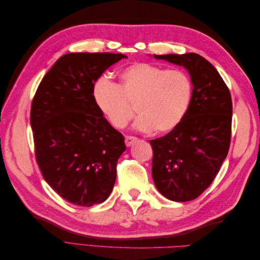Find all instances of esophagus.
Here are the masks:
<instances>
[{"instance_id": "obj_1", "label": "esophagus", "mask_w": 260, "mask_h": 260, "mask_svg": "<svg viewBox=\"0 0 260 260\" xmlns=\"http://www.w3.org/2000/svg\"><path fill=\"white\" fill-rule=\"evenodd\" d=\"M138 139L136 137H132V136H127L124 138V143L127 146H131L133 143L136 142Z\"/></svg>"}]
</instances>
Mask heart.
Instances as JSON below:
<instances>
[{
  "mask_svg": "<svg viewBox=\"0 0 260 260\" xmlns=\"http://www.w3.org/2000/svg\"><path fill=\"white\" fill-rule=\"evenodd\" d=\"M119 81L100 77L92 86V99L114 128L122 129L140 115L136 128L167 133L183 120L193 94L190 76L181 69H165L149 62H133L122 68Z\"/></svg>",
  "mask_w": 260,
  "mask_h": 260,
  "instance_id": "b5f03b06",
  "label": "heart"
}]
</instances>
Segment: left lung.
I'll use <instances>...</instances> for the list:
<instances>
[{
	"instance_id": "8db88e82",
	"label": "left lung",
	"mask_w": 260,
	"mask_h": 260,
	"mask_svg": "<svg viewBox=\"0 0 260 260\" xmlns=\"http://www.w3.org/2000/svg\"><path fill=\"white\" fill-rule=\"evenodd\" d=\"M190 73V107L176 129L151 140L152 176L165 198L175 202L198 199L216 178L231 142L232 100L221 76L195 53L154 55Z\"/></svg>"
}]
</instances>
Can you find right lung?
Masks as SVG:
<instances>
[{
    "label": "right lung",
    "instance_id": "right-lung-1",
    "mask_svg": "<svg viewBox=\"0 0 260 260\" xmlns=\"http://www.w3.org/2000/svg\"><path fill=\"white\" fill-rule=\"evenodd\" d=\"M123 54L69 53L43 77L31 104L35 154L60 198L90 207L107 200L116 181L123 137L100 113L92 86Z\"/></svg>",
    "mask_w": 260,
    "mask_h": 260
}]
</instances>
